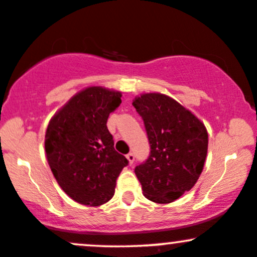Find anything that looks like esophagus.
Segmentation results:
<instances>
[{
    "mask_svg": "<svg viewBox=\"0 0 257 257\" xmlns=\"http://www.w3.org/2000/svg\"><path fill=\"white\" fill-rule=\"evenodd\" d=\"M126 158H127V161H128V163H130V165L134 164V162H135V154H134V153H128V154H126Z\"/></svg>",
    "mask_w": 257,
    "mask_h": 257,
    "instance_id": "1",
    "label": "esophagus"
}]
</instances>
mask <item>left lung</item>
I'll return each instance as SVG.
<instances>
[{
    "label": "left lung",
    "mask_w": 257,
    "mask_h": 257,
    "mask_svg": "<svg viewBox=\"0 0 257 257\" xmlns=\"http://www.w3.org/2000/svg\"><path fill=\"white\" fill-rule=\"evenodd\" d=\"M132 105L145 122L151 153L135 168L143 194L170 203L194 187L205 165L208 134L202 122L170 96L146 93Z\"/></svg>",
    "instance_id": "8db88e82"
}]
</instances>
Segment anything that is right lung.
<instances>
[{"label": "right lung", "mask_w": 257, "mask_h": 257, "mask_svg": "<svg viewBox=\"0 0 257 257\" xmlns=\"http://www.w3.org/2000/svg\"><path fill=\"white\" fill-rule=\"evenodd\" d=\"M121 92L88 87L73 95L49 122L45 152L63 191L76 202L100 206L114 196L116 179L128 161L114 148L106 127Z\"/></svg>", "instance_id": "add662e5"}]
</instances>
